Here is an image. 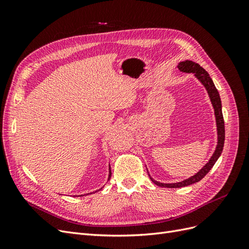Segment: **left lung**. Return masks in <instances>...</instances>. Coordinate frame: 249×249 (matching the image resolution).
Returning a JSON list of instances; mask_svg holds the SVG:
<instances>
[{
    "label": "left lung",
    "instance_id": "8db88e82",
    "mask_svg": "<svg viewBox=\"0 0 249 249\" xmlns=\"http://www.w3.org/2000/svg\"><path fill=\"white\" fill-rule=\"evenodd\" d=\"M178 69L183 71V72H192L194 73V76L196 77L200 82L201 84L206 87L208 94L210 96L211 103L213 105L214 112H215V117H216V124H217V134H218V142H217V146L213 156L211 157V159L209 162L203 166L196 175H194L193 177L187 178L185 180H182V182L178 183H172V184H164V183H159L155 180L152 177H149V178L153 180V182L160 187H165V188H180V187H185V186H189L194 183H197L199 180L205 178L207 173L212 169L214 166V164L218 160V158L220 157L223 145H224V138H225V130H224V120H223V115H222V109H221V100L219 96V92L216 89L214 83L212 79L210 78L209 73L202 69V67L198 64L195 63L193 61H190V60H186V61L179 62L178 65Z\"/></svg>",
    "mask_w": 249,
    "mask_h": 249
}]
</instances>
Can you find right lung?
Wrapping results in <instances>:
<instances>
[{"instance_id":"1","label":"right lung","mask_w":249,"mask_h":249,"mask_svg":"<svg viewBox=\"0 0 249 249\" xmlns=\"http://www.w3.org/2000/svg\"><path fill=\"white\" fill-rule=\"evenodd\" d=\"M110 178H111V168L109 167V178H108V180L110 179ZM80 196H82V195H80Z\"/></svg>"}]
</instances>
